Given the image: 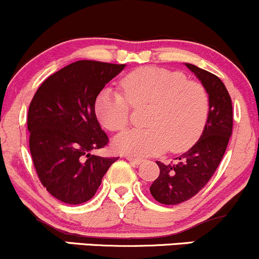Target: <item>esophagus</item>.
Segmentation results:
<instances>
[{"instance_id": "obj_1", "label": "esophagus", "mask_w": 259, "mask_h": 259, "mask_svg": "<svg viewBox=\"0 0 259 259\" xmlns=\"http://www.w3.org/2000/svg\"><path fill=\"white\" fill-rule=\"evenodd\" d=\"M126 159L128 160V162L131 164H133V165H140V164L142 163V159H140V158H133V157H126Z\"/></svg>"}]
</instances>
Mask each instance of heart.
<instances>
[{"instance_id": "b5f03b06", "label": "heart", "mask_w": 259, "mask_h": 259, "mask_svg": "<svg viewBox=\"0 0 259 259\" xmlns=\"http://www.w3.org/2000/svg\"><path fill=\"white\" fill-rule=\"evenodd\" d=\"M122 94L105 89L95 101V113L102 127L118 132L130 123L132 107H148L144 130H131L113 141L116 152L130 157H148L166 148L179 153L199 140L210 111L206 89L186 80L184 74L146 66L123 77Z\"/></svg>"}]
</instances>
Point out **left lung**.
Returning a JSON list of instances; mask_svg holds the SVG:
<instances>
[{
  "label": "left lung",
  "instance_id": "left-lung-1",
  "mask_svg": "<svg viewBox=\"0 0 259 259\" xmlns=\"http://www.w3.org/2000/svg\"><path fill=\"white\" fill-rule=\"evenodd\" d=\"M210 99L207 122L199 141L175 163L157 162L159 177L149 188L152 196L164 205H178L195 196L218 169L232 135V102L226 86L216 75L193 64H185Z\"/></svg>",
  "mask_w": 259,
  "mask_h": 259
}]
</instances>
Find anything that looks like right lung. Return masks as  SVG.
I'll return each instance as SVG.
<instances>
[{
	"instance_id": "right-lung-1",
	"label": "right lung",
	"mask_w": 259,
	"mask_h": 259,
	"mask_svg": "<svg viewBox=\"0 0 259 259\" xmlns=\"http://www.w3.org/2000/svg\"><path fill=\"white\" fill-rule=\"evenodd\" d=\"M124 66L71 63L44 80L30 102L27 126L33 164L44 188L65 204L90 200L118 159L90 152L108 143L96 118V97Z\"/></svg>"
}]
</instances>
